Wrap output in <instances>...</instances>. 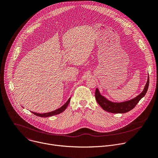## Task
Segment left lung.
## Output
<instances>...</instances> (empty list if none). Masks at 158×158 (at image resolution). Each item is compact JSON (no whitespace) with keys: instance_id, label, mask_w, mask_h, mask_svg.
Wrapping results in <instances>:
<instances>
[{"instance_id":"1","label":"left lung","mask_w":158,"mask_h":158,"mask_svg":"<svg viewBox=\"0 0 158 158\" xmlns=\"http://www.w3.org/2000/svg\"><path fill=\"white\" fill-rule=\"evenodd\" d=\"M149 76L148 78L147 82L145 85L144 90L143 92L136 96L135 98L123 102H113L109 100H107L106 97L102 96L100 92L98 89L97 88L95 90V97L97 103L99 104V106L106 111L112 114H124L127 113L131 110H132L138 103V102L145 95L148 91V86H149Z\"/></svg>"}]
</instances>
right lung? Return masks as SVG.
Returning <instances> with one entry per match:
<instances>
[{
	"instance_id": "1",
	"label": "right lung",
	"mask_w": 158,
	"mask_h": 158,
	"mask_svg": "<svg viewBox=\"0 0 158 158\" xmlns=\"http://www.w3.org/2000/svg\"><path fill=\"white\" fill-rule=\"evenodd\" d=\"M70 99L71 98H69L68 99V100L66 102L65 104H64L62 107H61L60 109H58L54 111H52L51 112H48V113H44V114H38V113H36V112H31L34 115L40 117H51V116H53L55 115H58L60 114L61 113H62L63 112H64L65 110V109L67 108L68 106L69 105V103L70 102Z\"/></svg>"
}]
</instances>
